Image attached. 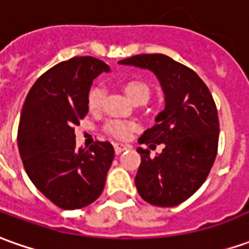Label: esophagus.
I'll use <instances>...</instances> for the list:
<instances>
[{"instance_id": "obj_1", "label": "esophagus", "mask_w": 249, "mask_h": 249, "mask_svg": "<svg viewBox=\"0 0 249 249\" xmlns=\"http://www.w3.org/2000/svg\"><path fill=\"white\" fill-rule=\"evenodd\" d=\"M128 148V146H125V144H121V143H116L114 144V151H116V154H121L123 151H125Z\"/></svg>"}]
</instances>
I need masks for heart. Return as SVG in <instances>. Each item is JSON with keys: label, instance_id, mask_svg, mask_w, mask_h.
Here are the masks:
<instances>
[{"label": "heart", "instance_id": "1", "mask_svg": "<svg viewBox=\"0 0 249 249\" xmlns=\"http://www.w3.org/2000/svg\"><path fill=\"white\" fill-rule=\"evenodd\" d=\"M124 91L132 102H135L138 99H147L148 101V98H150V89H148V86L142 82L126 83L124 86ZM103 96H105V91H103L102 87L91 89V91L89 92V98H87L89 110L96 111L101 109ZM105 129L113 138L118 139V140H125V139L129 138L132 133L138 129V126H136L135 123H131V121L111 120V121H109L106 124Z\"/></svg>", "mask_w": 249, "mask_h": 249}]
</instances>
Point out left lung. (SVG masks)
<instances>
[{
  "label": "left lung",
  "instance_id": "8db88e82",
  "mask_svg": "<svg viewBox=\"0 0 249 249\" xmlns=\"http://www.w3.org/2000/svg\"><path fill=\"white\" fill-rule=\"evenodd\" d=\"M118 64L148 69L160 80L165 109L139 143H162L165 148L153 158L148 150L139 147L142 162L135 184L147 203L177 206L202 187L217 157L219 121L215 102L192 69L165 54H139Z\"/></svg>",
  "mask_w": 249,
  "mask_h": 249
}]
</instances>
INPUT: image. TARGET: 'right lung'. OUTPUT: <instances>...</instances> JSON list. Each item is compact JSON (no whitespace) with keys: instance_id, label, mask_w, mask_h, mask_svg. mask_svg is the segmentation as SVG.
Returning a JSON list of instances; mask_svg holds the SVG:
<instances>
[{"instance_id":"obj_1","label":"right lung","mask_w":249,"mask_h":249,"mask_svg":"<svg viewBox=\"0 0 249 249\" xmlns=\"http://www.w3.org/2000/svg\"><path fill=\"white\" fill-rule=\"evenodd\" d=\"M109 71L89 55L62 61L35 82L23 105L18 153L32 184L60 209L86 207L105 187L114 148L109 142L77 148L75 126L89 113L92 80Z\"/></svg>"}]
</instances>
